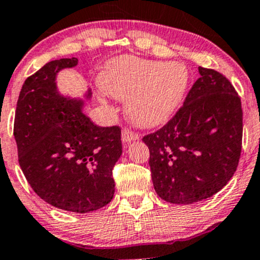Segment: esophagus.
Wrapping results in <instances>:
<instances>
[{"instance_id": "obj_1", "label": "esophagus", "mask_w": 260, "mask_h": 260, "mask_svg": "<svg viewBox=\"0 0 260 260\" xmlns=\"http://www.w3.org/2000/svg\"><path fill=\"white\" fill-rule=\"evenodd\" d=\"M122 143L126 144V143H131V141H135V140H139L140 139V135L136 133H134V131H131L129 129H125L122 131Z\"/></svg>"}]
</instances>
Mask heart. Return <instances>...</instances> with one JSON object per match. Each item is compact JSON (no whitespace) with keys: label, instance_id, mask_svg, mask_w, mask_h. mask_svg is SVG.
Here are the masks:
<instances>
[{"label":"heart","instance_id":"obj_1","mask_svg":"<svg viewBox=\"0 0 260 260\" xmlns=\"http://www.w3.org/2000/svg\"><path fill=\"white\" fill-rule=\"evenodd\" d=\"M189 84L183 63L120 57L101 76V86L127 103V116L140 127L165 124L179 108Z\"/></svg>","mask_w":260,"mask_h":260}]
</instances>
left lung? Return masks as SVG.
<instances>
[{"label": "left lung", "instance_id": "obj_1", "mask_svg": "<svg viewBox=\"0 0 260 260\" xmlns=\"http://www.w3.org/2000/svg\"><path fill=\"white\" fill-rule=\"evenodd\" d=\"M183 106L161 129L144 136L152 184L162 200L192 204L228 184L239 164L243 110L220 72L199 68Z\"/></svg>", "mask_w": 260, "mask_h": 260}]
</instances>
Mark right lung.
I'll return each mask as SVG.
<instances>
[{"instance_id": "1", "label": "right lung", "mask_w": 260, "mask_h": 260, "mask_svg": "<svg viewBox=\"0 0 260 260\" xmlns=\"http://www.w3.org/2000/svg\"><path fill=\"white\" fill-rule=\"evenodd\" d=\"M77 62L76 57L50 61L26 79L13 135L18 162L34 191L52 207L82 214L114 198L112 169L122 145L119 126H98L82 111L84 101L57 91L58 71Z\"/></svg>"}]
</instances>
